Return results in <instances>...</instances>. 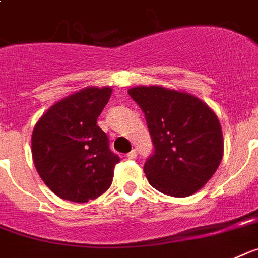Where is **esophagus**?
Instances as JSON below:
<instances>
[{
  "label": "esophagus",
  "instance_id": "esophagus-1",
  "mask_svg": "<svg viewBox=\"0 0 258 258\" xmlns=\"http://www.w3.org/2000/svg\"><path fill=\"white\" fill-rule=\"evenodd\" d=\"M126 158L127 159H134V158H137V150H132V152H129L126 154Z\"/></svg>",
  "mask_w": 258,
  "mask_h": 258
}]
</instances>
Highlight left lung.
Instances as JSON below:
<instances>
[{
	"instance_id": "1",
	"label": "left lung",
	"mask_w": 258,
	"mask_h": 258,
	"mask_svg": "<svg viewBox=\"0 0 258 258\" xmlns=\"http://www.w3.org/2000/svg\"><path fill=\"white\" fill-rule=\"evenodd\" d=\"M146 118L154 152L144 171L159 192L175 198L201 190L223 158V133L216 114L195 96L163 87L127 91Z\"/></svg>"
}]
</instances>
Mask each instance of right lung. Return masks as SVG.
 Here are the masks:
<instances>
[{"mask_svg":"<svg viewBox=\"0 0 258 258\" xmlns=\"http://www.w3.org/2000/svg\"><path fill=\"white\" fill-rule=\"evenodd\" d=\"M110 95L109 87L82 89L51 106L34 127L35 169L61 199L84 203L112 184L120 157L110 150L109 138L97 125Z\"/></svg>","mask_w":258,"mask_h":258,"instance_id":"1","label":"right lung"}]
</instances>
